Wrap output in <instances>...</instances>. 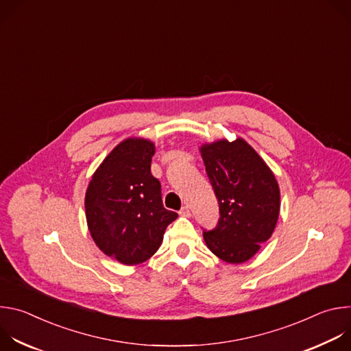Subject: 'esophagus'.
I'll return each instance as SVG.
<instances>
[{"label":"esophagus","mask_w":351,"mask_h":351,"mask_svg":"<svg viewBox=\"0 0 351 351\" xmlns=\"http://www.w3.org/2000/svg\"><path fill=\"white\" fill-rule=\"evenodd\" d=\"M179 215H180V217H186V218H189V217H191V211H190V208H189L187 206H184V207H182V208H180Z\"/></svg>","instance_id":"34e87169"}]
</instances>
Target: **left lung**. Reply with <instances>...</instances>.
I'll return each instance as SVG.
<instances>
[{"label": "left lung", "instance_id": "1", "mask_svg": "<svg viewBox=\"0 0 351 351\" xmlns=\"http://www.w3.org/2000/svg\"><path fill=\"white\" fill-rule=\"evenodd\" d=\"M206 172L219 204L214 229L204 230L211 252L230 264L252 258L278 222V182L263 158L243 138L202 147Z\"/></svg>", "mask_w": 351, "mask_h": 351}]
</instances>
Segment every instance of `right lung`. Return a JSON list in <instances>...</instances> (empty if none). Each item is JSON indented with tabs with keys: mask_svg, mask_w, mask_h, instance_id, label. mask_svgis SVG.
I'll use <instances>...</instances> for the list:
<instances>
[{
	"mask_svg": "<svg viewBox=\"0 0 351 351\" xmlns=\"http://www.w3.org/2000/svg\"><path fill=\"white\" fill-rule=\"evenodd\" d=\"M156 147L143 138L118 144L93 175L86 218L93 240L107 256L134 265L152 257L178 214L164 208L161 183L152 175Z\"/></svg>",
	"mask_w": 351,
	"mask_h": 351,
	"instance_id": "obj_1",
	"label": "right lung"
}]
</instances>
